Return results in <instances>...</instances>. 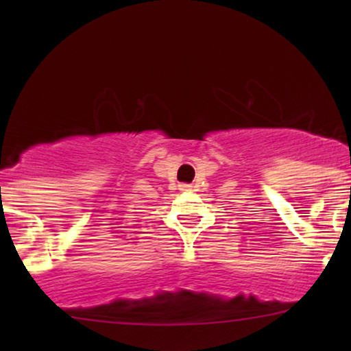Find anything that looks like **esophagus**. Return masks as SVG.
Returning a JSON list of instances; mask_svg holds the SVG:
<instances>
[{
    "mask_svg": "<svg viewBox=\"0 0 351 351\" xmlns=\"http://www.w3.org/2000/svg\"><path fill=\"white\" fill-rule=\"evenodd\" d=\"M181 191H191V184H180Z\"/></svg>",
    "mask_w": 351,
    "mask_h": 351,
    "instance_id": "esophagus-1",
    "label": "esophagus"
}]
</instances>
